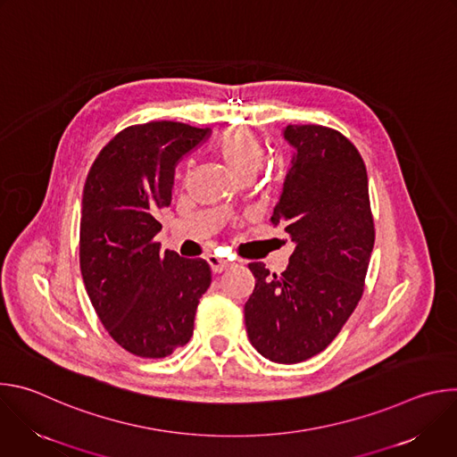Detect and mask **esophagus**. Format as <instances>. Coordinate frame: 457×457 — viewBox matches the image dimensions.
<instances>
[{
  "label": "esophagus",
  "instance_id": "34e87169",
  "mask_svg": "<svg viewBox=\"0 0 457 457\" xmlns=\"http://www.w3.org/2000/svg\"><path fill=\"white\" fill-rule=\"evenodd\" d=\"M206 260H208V264L212 266V271H213V273H222L224 270H228V268H229V262H228V260L219 258L217 254H208V256H206Z\"/></svg>",
  "mask_w": 457,
  "mask_h": 457
}]
</instances>
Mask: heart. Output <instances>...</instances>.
Returning <instances> with one entry per match:
<instances>
[{"label": "heart", "instance_id": "obj_1", "mask_svg": "<svg viewBox=\"0 0 457 457\" xmlns=\"http://www.w3.org/2000/svg\"><path fill=\"white\" fill-rule=\"evenodd\" d=\"M215 154L235 179L253 177L264 161V146L245 128H228L215 141Z\"/></svg>", "mask_w": 457, "mask_h": 457}]
</instances>
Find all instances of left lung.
Segmentation results:
<instances>
[{
	"label": "left lung",
	"mask_w": 457,
	"mask_h": 457,
	"mask_svg": "<svg viewBox=\"0 0 457 457\" xmlns=\"http://www.w3.org/2000/svg\"><path fill=\"white\" fill-rule=\"evenodd\" d=\"M295 148L271 222L296 244L284 273L251 262L254 289L244 305L251 345L277 363H298L328 347L361 295L374 220L356 146L320 124H289Z\"/></svg>",
	"instance_id": "1"
}]
</instances>
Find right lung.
<instances>
[{
	"mask_svg": "<svg viewBox=\"0 0 457 457\" xmlns=\"http://www.w3.org/2000/svg\"><path fill=\"white\" fill-rule=\"evenodd\" d=\"M208 136L210 128L173 120L128 126L99 152L85 182L83 282L108 335L141 358H164L189 342L212 284L206 260L162 253L154 240L177 162Z\"/></svg>",
	"mask_w": 457,
	"mask_h": 457,
	"instance_id": "right-lung-1",
	"label": "right lung"
}]
</instances>
